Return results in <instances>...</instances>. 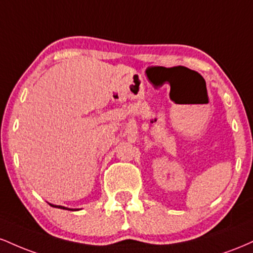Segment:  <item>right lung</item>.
Segmentation results:
<instances>
[{
  "label": "right lung",
  "mask_w": 253,
  "mask_h": 253,
  "mask_svg": "<svg viewBox=\"0 0 253 253\" xmlns=\"http://www.w3.org/2000/svg\"><path fill=\"white\" fill-rule=\"evenodd\" d=\"M52 207H58V208H62V210H68V208H65V207H62V206H53V205H51Z\"/></svg>",
  "instance_id": "1"
}]
</instances>
